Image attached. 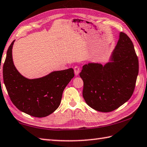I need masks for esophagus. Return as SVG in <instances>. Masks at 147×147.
I'll return each mask as SVG.
<instances>
[{
	"instance_id": "1",
	"label": "esophagus",
	"mask_w": 147,
	"mask_h": 147,
	"mask_svg": "<svg viewBox=\"0 0 147 147\" xmlns=\"http://www.w3.org/2000/svg\"><path fill=\"white\" fill-rule=\"evenodd\" d=\"M74 73H75V74L77 76V75H78L80 73V69L78 66H75V67H74Z\"/></svg>"
}]
</instances>
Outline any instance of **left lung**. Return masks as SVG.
<instances>
[{
    "instance_id": "1",
    "label": "left lung",
    "mask_w": 147,
    "mask_h": 147,
    "mask_svg": "<svg viewBox=\"0 0 147 147\" xmlns=\"http://www.w3.org/2000/svg\"><path fill=\"white\" fill-rule=\"evenodd\" d=\"M111 60L104 66L98 63L85 64L80 73L83 81V98L98 111L116 110L134 92L139 71L138 58L133 42L122 32Z\"/></svg>"
}]
</instances>
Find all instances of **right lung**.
<instances>
[{
	"label": "right lung",
	"mask_w": 147,
	"mask_h": 147,
	"mask_svg": "<svg viewBox=\"0 0 147 147\" xmlns=\"http://www.w3.org/2000/svg\"><path fill=\"white\" fill-rule=\"evenodd\" d=\"M14 42L8 48L3 65V80L9 96L19 110L32 117H47L59 106L63 91L74 76L73 69L53 71L40 78H26L13 64Z\"/></svg>",
	"instance_id": "obj_1"
}]
</instances>
